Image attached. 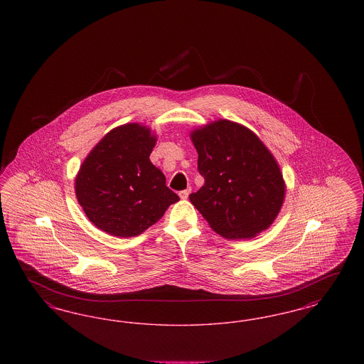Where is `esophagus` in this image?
<instances>
[{"label": "esophagus", "instance_id": "34e87169", "mask_svg": "<svg viewBox=\"0 0 364 364\" xmlns=\"http://www.w3.org/2000/svg\"><path fill=\"white\" fill-rule=\"evenodd\" d=\"M190 193L191 188H187V190L180 191V192H178V195H180V198H181V199H188Z\"/></svg>", "mask_w": 364, "mask_h": 364}]
</instances>
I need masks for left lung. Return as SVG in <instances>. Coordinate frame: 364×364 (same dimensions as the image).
I'll list each match as a JSON object with an SVG mask.
<instances>
[{
	"label": "left lung",
	"instance_id": "left-lung-1",
	"mask_svg": "<svg viewBox=\"0 0 364 364\" xmlns=\"http://www.w3.org/2000/svg\"><path fill=\"white\" fill-rule=\"evenodd\" d=\"M198 171L205 184L191 203L218 235L250 239L273 224L285 198L277 161L252 131L218 120L193 129Z\"/></svg>",
	"mask_w": 364,
	"mask_h": 364
}]
</instances>
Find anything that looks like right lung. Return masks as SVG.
Instances as JSON below:
<instances>
[{"mask_svg":"<svg viewBox=\"0 0 364 364\" xmlns=\"http://www.w3.org/2000/svg\"><path fill=\"white\" fill-rule=\"evenodd\" d=\"M156 141L150 128L124 124L107 132L83 161L75 192L98 229L117 237L138 236L180 199L149 158Z\"/></svg>","mask_w":364,"mask_h":364,"instance_id":"right-lung-1","label":"right lung"}]
</instances>
